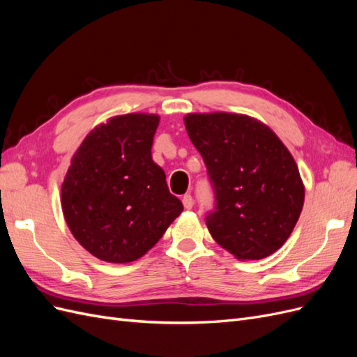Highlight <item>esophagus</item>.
Listing matches in <instances>:
<instances>
[{
  "instance_id": "1",
  "label": "esophagus",
  "mask_w": 357,
  "mask_h": 357,
  "mask_svg": "<svg viewBox=\"0 0 357 357\" xmlns=\"http://www.w3.org/2000/svg\"><path fill=\"white\" fill-rule=\"evenodd\" d=\"M181 201H183V207H185L186 210H190L193 207V198H192L190 193H186Z\"/></svg>"
}]
</instances>
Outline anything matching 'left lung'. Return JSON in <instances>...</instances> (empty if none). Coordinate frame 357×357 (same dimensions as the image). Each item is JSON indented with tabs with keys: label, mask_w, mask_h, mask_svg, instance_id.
I'll return each instance as SVG.
<instances>
[{
	"label": "left lung",
	"mask_w": 357,
	"mask_h": 357,
	"mask_svg": "<svg viewBox=\"0 0 357 357\" xmlns=\"http://www.w3.org/2000/svg\"><path fill=\"white\" fill-rule=\"evenodd\" d=\"M185 126L215 193L207 215L214 241L240 261L277 252L304 207L294 156L264 122L236 113H189Z\"/></svg>",
	"instance_id": "left-lung-1"
}]
</instances>
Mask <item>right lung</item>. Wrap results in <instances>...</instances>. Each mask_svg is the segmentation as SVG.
Masks as SVG:
<instances>
[{
    "label": "right lung",
    "instance_id": "add662e5",
    "mask_svg": "<svg viewBox=\"0 0 357 357\" xmlns=\"http://www.w3.org/2000/svg\"><path fill=\"white\" fill-rule=\"evenodd\" d=\"M158 114L110 117L86 135L61 188L62 213L75 240L110 264L144 256L183 211L152 159Z\"/></svg>",
    "mask_w": 357,
    "mask_h": 357
}]
</instances>
